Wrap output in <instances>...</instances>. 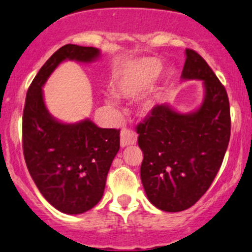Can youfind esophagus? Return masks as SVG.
Returning <instances> with one entry per match:
<instances>
[{"mask_svg": "<svg viewBox=\"0 0 252 252\" xmlns=\"http://www.w3.org/2000/svg\"><path fill=\"white\" fill-rule=\"evenodd\" d=\"M137 143V133L129 129H123L120 134V144L121 147L125 148L127 145H133Z\"/></svg>", "mask_w": 252, "mask_h": 252, "instance_id": "34e87169", "label": "esophagus"}]
</instances>
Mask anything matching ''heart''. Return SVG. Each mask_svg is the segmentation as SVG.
<instances>
[{
    "label": "heart",
    "mask_w": 252,
    "mask_h": 252,
    "mask_svg": "<svg viewBox=\"0 0 252 252\" xmlns=\"http://www.w3.org/2000/svg\"><path fill=\"white\" fill-rule=\"evenodd\" d=\"M159 69V63L151 59L134 61L121 72L116 79V90L120 94L125 97H136L151 85L154 79L158 75ZM107 102L109 104H115L116 99L114 96H108ZM153 109V101L150 97H145L139 105L140 114L147 115Z\"/></svg>",
    "instance_id": "b5f03b06"
}]
</instances>
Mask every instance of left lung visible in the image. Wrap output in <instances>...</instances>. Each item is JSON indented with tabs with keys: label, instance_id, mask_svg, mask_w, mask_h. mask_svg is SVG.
I'll return each mask as SVG.
<instances>
[{
	"label": "left lung",
	"instance_id": "1",
	"mask_svg": "<svg viewBox=\"0 0 252 252\" xmlns=\"http://www.w3.org/2000/svg\"><path fill=\"white\" fill-rule=\"evenodd\" d=\"M181 79L202 80V104L186 114L156 105L137 126L143 188L151 204L169 213L189 209L207 192L231 136L226 89L199 54L186 49Z\"/></svg>",
	"mask_w": 252,
	"mask_h": 252
}]
</instances>
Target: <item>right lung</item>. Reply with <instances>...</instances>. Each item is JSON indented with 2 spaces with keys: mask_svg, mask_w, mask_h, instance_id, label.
I'll return each instance as SVG.
<instances>
[{
  "mask_svg": "<svg viewBox=\"0 0 252 252\" xmlns=\"http://www.w3.org/2000/svg\"><path fill=\"white\" fill-rule=\"evenodd\" d=\"M94 47L66 44L37 73L23 114L24 158L45 199L61 213L77 215L103 196L112 162L120 149V129L101 128L90 119L75 124L56 120L44 103L42 88L61 62L89 63L99 58Z\"/></svg>",
  "mask_w": 252,
  "mask_h": 252,
  "instance_id": "right-lung-1",
  "label": "right lung"
}]
</instances>
